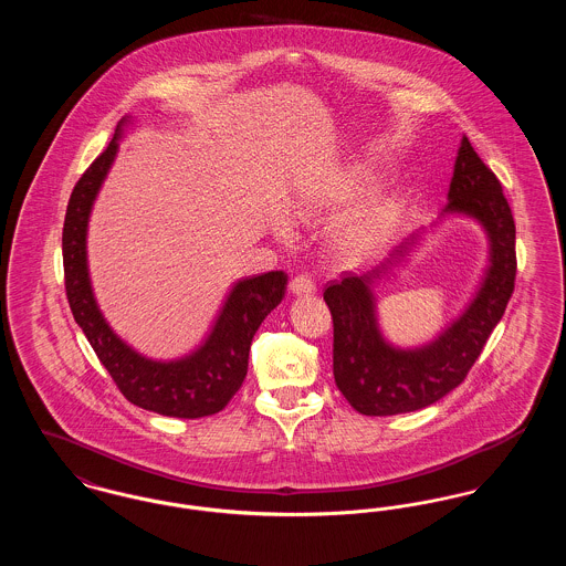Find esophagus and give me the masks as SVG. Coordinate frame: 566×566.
<instances>
[{"label": "esophagus", "mask_w": 566, "mask_h": 566, "mask_svg": "<svg viewBox=\"0 0 566 566\" xmlns=\"http://www.w3.org/2000/svg\"><path fill=\"white\" fill-rule=\"evenodd\" d=\"M289 291H291L293 295H312V293H316V284H314V280L307 277V275H296V277L291 280Z\"/></svg>", "instance_id": "esophagus-1"}]
</instances>
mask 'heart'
I'll return each mask as SVG.
<instances>
[{
    "label": "heart",
    "mask_w": 566,
    "mask_h": 566,
    "mask_svg": "<svg viewBox=\"0 0 566 566\" xmlns=\"http://www.w3.org/2000/svg\"><path fill=\"white\" fill-rule=\"evenodd\" d=\"M307 208H314V206H307ZM381 227H384V216L379 210L354 218L339 233L342 250H346L350 254L363 252L365 248H369L379 238Z\"/></svg>",
    "instance_id": "1"
}]
</instances>
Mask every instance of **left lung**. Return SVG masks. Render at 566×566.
I'll use <instances>...</instances> for the list:
<instances>
[{
  "instance_id": "left-lung-1",
  "label": "left lung",
  "mask_w": 566,
  "mask_h": 566,
  "mask_svg": "<svg viewBox=\"0 0 566 566\" xmlns=\"http://www.w3.org/2000/svg\"><path fill=\"white\" fill-rule=\"evenodd\" d=\"M446 212H464L484 224L490 270L469 310L424 348L397 350L377 328L374 273H344L324 289L333 316V376L348 403L365 416L407 413L439 401L464 381L503 318L515 289V222L494 171L469 137L460 142ZM403 254V248L397 250Z\"/></svg>"
}]
</instances>
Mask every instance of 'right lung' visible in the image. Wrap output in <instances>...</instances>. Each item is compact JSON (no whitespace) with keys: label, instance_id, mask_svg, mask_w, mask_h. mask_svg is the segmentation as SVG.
I'll list each match as a JSON object with an SVG mask.
<instances>
[{"label":"right lung","instance_id":"obj_1","mask_svg":"<svg viewBox=\"0 0 566 566\" xmlns=\"http://www.w3.org/2000/svg\"><path fill=\"white\" fill-rule=\"evenodd\" d=\"M116 137L118 129L108 148L82 174L65 212L63 275L74 321L127 401L171 418L195 420L212 416L242 388L252 337L282 301L289 275L268 271L240 280L227 296L206 344L187 358L157 363L123 344L104 321L86 271V222L93 199L114 161Z\"/></svg>","mask_w":566,"mask_h":566}]
</instances>
